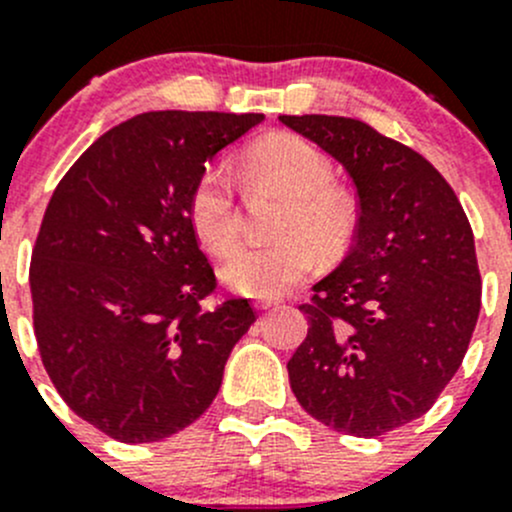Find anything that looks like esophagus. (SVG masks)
I'll return each mask as SVG.
<instances>
[{
	"label": "esophagus",
	"mask_w": 512,
	"mask_h": 512,
	"mask_svg": "<svg viewBox=\"0 0 512 512\" xmlns=\"http://www.w3.org/2000/svg\"><path fill=\"white\" fill-rule=\"evenodd\" d=\"M252 305H255V310L262 312V310H270V307H275L277 302L275 300H255Z\"/></svg>",
	"instance_id": "esophagus-1"
}]
</instances>
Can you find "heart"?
I'll return each instance as SVG.
<instances>
[{"instance_id":"heart-1","label":"heart","mask_w":512,"mask_h":512,"mask_svg":"<svg viewBox=\"0 0 512 512\" xmlns=\"http://www.w3.org/2000/svg\"><path fill=\"white\" fill-rule=\"evenodd\" d=\"M252 185H275L287 195L277 215L280 237L262 245H242L222 262L220 277L230 290L247 297H277L315 267L317 250L337 255L357 230V205L342 187L332 185L325 152L300 137H272L245 157ZM187 217L200 245L225 255L240 237V205L232 175L215 162L197 177L187 200Z\"/></svg>"}]
</instances>
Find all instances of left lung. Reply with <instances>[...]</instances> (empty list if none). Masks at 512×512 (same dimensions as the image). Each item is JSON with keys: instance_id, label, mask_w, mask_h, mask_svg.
<instances>
[{"instance_id": "left-lung-1", "label": "left lung", "mask_w": 512, "mask_h": 512, "mask_svg": "<svg viewBox=\"0 0 512 512\" xmlns=\"http://www.w3.org/2000/svg\"><path fill=\"white\" fill-rule=\"evenodd\" d=\"M335 157L360 200L355 245L312 287L307 337L287 362L297 403L337 433L377 438L433 408L468 352L480 270L445 177L370 124L282 114Z\"/></svg>"}]
</instances>
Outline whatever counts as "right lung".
Instances as JSON below:
<instances>
[{"mask_svg":"<svg viewBox=\"0 0 512 512\" xmlns=\"http://www.w3.org/2000/svg\"><path fill=\"white\" fill-rule=\"evenodd\" d=\"M262 114L147 112L104 132L54 190L34 242V335L64 403L119 443L195 423L255 322L207 310L217 280L187 217L207 162Z\"/></svg>","mask_w":512,"mask_h":512,"instance_id":"right-lung-1","label":"right lung"}]
</instances>
